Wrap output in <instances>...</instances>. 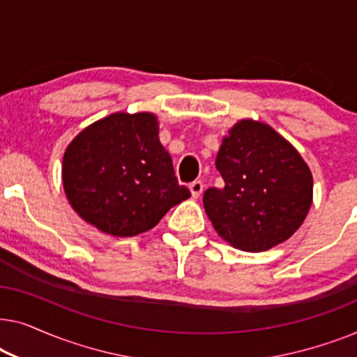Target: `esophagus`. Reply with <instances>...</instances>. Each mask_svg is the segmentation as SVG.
<instances>
[{"mask_svg": "<svg viewBox=\"0 0 357 357\" xmlns=\"http://www.w3.org/2000/svg\"><path fill=\"white\" fill-rule=\"evenodd\" d=\"M188 188H190V193H192V197L198 198L203 192V182H199V180H195V182L190 183Z\"/></svg>", "mask_w": 357, "mask_h": 357, "instance_id": "esophagus-1", "label": "esophagus"}]
</instances>
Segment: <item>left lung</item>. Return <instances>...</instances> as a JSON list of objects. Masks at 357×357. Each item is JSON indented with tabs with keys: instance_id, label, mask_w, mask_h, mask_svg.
Wrapping results in <instances>:
<instances>
[{
	"instance_id": "obj_1",
	"label": "left lung",
	"mask_w": 357,
	"mask_h": 357,
	"mask_svg": "<svg viewBox=\"0 0 357 357\" xmlns=\"http://www.w3.org/2000/svg\"><path fill=\"white\" fill-rule=\"evenodd\" d=\"M222 188L203 204L214 231L243 252H265L302 226L314 198L309 165L289 141L263 121L238 120L216 155Z\"/></svg>"
}]
</instances>
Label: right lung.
Listing matches in <instances>:
<instances>
[{"label":"right lung","mask_w":357,"mask_h":357,"mask_svg":"<svg viewBox=\"0 0 357 357\" xmlns=\"http://www.w3.org/2000/svg\"><path fill=\"white\" fill-rule=\"evenodd\" d=\"M61 180L71 208L114 237L149 231L190 198L151 112H115L86 126L63 154Z\"/></svg>","instance_id":"add662e5"}]
</instances>
